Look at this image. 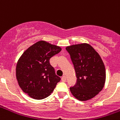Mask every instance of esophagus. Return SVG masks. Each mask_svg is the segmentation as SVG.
Here are the masks:
<instances>
[{"instance_id": "34e87169", "label": "esophagus", "mask_w": 120, "mask_h": 120, "mask_svg": "<svg viewBox=\"0 0 120 120\" xmlns=\"http://www.w3.org/2000/svg\"><path fill=\"white\" fill-rule=\"evenodd\" d=\"M62 82H66V76H63L62 77Z\"/></svg>"}]
</instances>
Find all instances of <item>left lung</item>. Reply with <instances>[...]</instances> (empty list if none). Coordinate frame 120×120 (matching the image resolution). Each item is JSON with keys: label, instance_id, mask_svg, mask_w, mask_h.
<instances>
[{"label": "left lung", "instance_id": "left-lung-1", "mask_svg": "<svg viewBox=\"0 0 120 120\" xmlns=\"http://www.w3.org/2000/svg\"><path fill=\"white\" fill-rule=\"evenodd\" d=\"M70 55L76 82L70 87L72 94L80 101L90 100L103 89L105 69L100 56L88 44L73 45L66 48Z\"/></svg>", "mask_w": 120, "mask_h": 120}]
</instances>
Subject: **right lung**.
<instances>
[{
  "mask_svg": "<svg viewBox=\"0 0 120 120\" xmlns=\"http://www.w3.org/2000/svg\"><path fill=\"white\" fill-rule=\"evenodd\" d=\"M61 50L60 47L42 40L29 47L19 58L16 68L17 81L30 97L36 100L47 98L60 81L49 60Z\"/></svg>",
  "mask_w": 120,
  "mask_h": 120,
  "instance_id": "obj_1",
  "label": "right lung"
}]
</instances>
